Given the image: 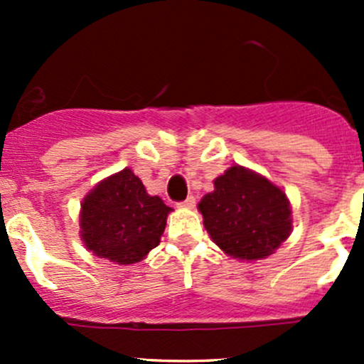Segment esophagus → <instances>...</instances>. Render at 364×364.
<instances>
[{"label":"esophagus","instance_id":"1","mask_svg":"<svg viewBox=\"0 0 364 364\" xmlns=\"http://www.w3.org/2000/svg\"><path fill=\"white\" fill-rule=\"evenodd\" d=\"M193 205H196V197H193V196H190L188 199H186V200H183V203H179V204H178V208H186V209H192Z\"/></svg>","mask_w":364,"mask_h":364}]
</instances>
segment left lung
<instances>
[{"label":"left lung","mask_w":364,"mask_h":364,"mask_svg":"<svg viewBox=\"0 0 364 364\" xmlns=\"http://www.w3.org/2000/svg\"><path fill=\"white\" fill-rule=\"evenodd\" d=\"M204 227L227 255L266 259L291 236L292 209L282 188L264 176L232 165L199 203Z\"/></svg>","instance_id":"1"}]
</instances>
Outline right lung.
I'll list each match as a JSON object with an SVG mask.
<instances>
[{"mask_svg":"<svg viewBox=\"0 0 364 364\" xmlns=\"http://www.w3.org/2000/svg\"><path fill=\"white\" fill-rule=\"evenodd\" d=\"M172 208L149 196L141 179L123 168L102 179L80 204V240L100 259L141 262L159 247Z\"/></svg>","mask_w":364,"mask_h":364,"instance_id":"1","label":"right lung"}]
</instances>
